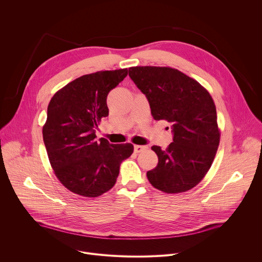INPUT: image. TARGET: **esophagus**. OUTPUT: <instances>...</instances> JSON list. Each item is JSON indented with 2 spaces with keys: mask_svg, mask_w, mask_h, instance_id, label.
I'll use <instances>...</instances> for the list:
<instances>
[{
  "mask_svg": "<svg viewBox=\"0 0 262 262\" xmlns=\"http://www.w3.org/2000/svg\"><path fill=\"white\" fill-rule=\"evenodd\" d=\"M145 149H147V146H143V145H135V152H137V154L144 151Z\"/></svg>",
  "mask_w": 262,
  "mask_h": 262,
  "instance_id": "34e87169",
  "label": "esophagus"
}]
</instances>
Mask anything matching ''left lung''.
<instances>
[{
	"instance_id": "8db88e82",
	"label": "left lung",
	"mask_w": 262,
	"mask_h": 262,
	"mask_svg": "<svg viewBox=\"0 0 262 262\" xmlns=\"http://www.w3.org/2000/svg\"><path fill=\"white\" fill-rule=\"evenodd\" d=\"M128 74L146 95L154 119L166 120L173 128V142L166 150L151 147L159 163L147 172L149 182L167 194L193 189L210 169L220 144L211 95L175 68L136 66L128 68Z\"/></svg>"
}]
</instances>
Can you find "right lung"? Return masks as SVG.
I'll use <instances>...</instances> for the list:
<instances>
[{
  "label": "right lung",
  "mask_w": 262,
  "mask_h": 262,
  "mask_svg": "<svg viewBox=\"0 0 262 262\" xmlns=\"http://www.w3.org/2000/svg\"><path fill=\"white\" fill-rule=\"evenodd\" d=\"M127 68L85 74L57 91L48 106L43 142L55 175L70 192L95 198L113 188L134 145L96 141L95 128L108 115L106 96Z\"/></svg>",
  "instance_id": "add662e5"
}]
</instances>
